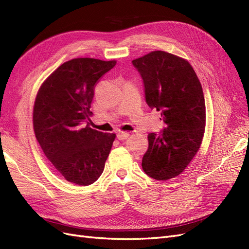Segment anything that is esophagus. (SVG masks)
I'll return each mask as SVG.
<instances>
[{
	"instance_id": "esophagus-1",
	"label": "esophagus",
	"mask_w": 249,
	"mask_h": 249,
	"mask_svg": "<svg viewBox=\"0 0 249 249\" xmlns=\"http://www.w3.org/2000/svg\"><path fill=\"white\" fill-rule=\"evenodd\" d=\"M130 136V134L129 133H125V132H119L118 134H117V139L118 140H124V139H126L127 137Z\"/></svg>"
}]
</instances>
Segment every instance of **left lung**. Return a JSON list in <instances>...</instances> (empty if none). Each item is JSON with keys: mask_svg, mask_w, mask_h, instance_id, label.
Returning a JSON list of instances; mask_svg holds the SVG:
<instances>
[{"mask_svg": "<svg viewBox=\"0 0 249 249\" xmlns=\"http://www.w3.org/2000/svg\"><path fill=\"white\" fill-rule=\"evenodd\" d=\"M143 80L146 104L161 111L165 126L148 134L142 169L166 180L184 171L198 152L206 125V105L200 82L186 60L155 51L132 61Z\"/></svg>", "mask_w": 249, "mask_h": 249, "instance_id": "obj_1", "label": "left lung"}]
</instances>
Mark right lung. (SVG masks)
<instances>
[{"mask_svg": "<svg viewBox=\"0 0 249 249\" xmlns=\"http://www.w3.org/2000/svg\"><path fill=\"white\" fill-rule=\"evenodd\" d=\"M116 61L77 58L60 65L37 93L33 126L37 141L66 180L81 186L103 173L115 134L91 129L87 123L94 85Z\"/></svg>", "mask_w": 249, "mask_h": 249, "instance_id": "right-lung-1", "label": "right lung"}]
</instances>
